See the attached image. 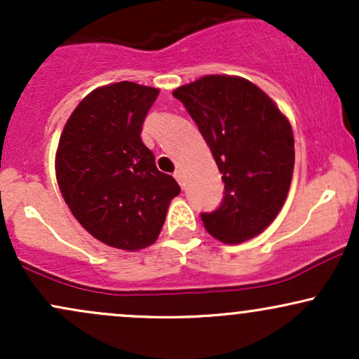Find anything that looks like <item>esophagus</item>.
Returning <instances> with one entry per match:
<instances>
[{"label": "esophagus", "instance_id": "esophagus-1", "mask_svg": "<svg viewBox=\"0 0 359 359\" xmlns=\"http://www.w3.org/2000/svg\"><path fill=\"white\" fill-rule=\"evenodd\" d=\"M174 177H175L177 182H179L180 185H184V175H182V172H180V170H175V172H174Z\"/></svg>", "mask_w": 359, "mask_h": 359}]
</instances>
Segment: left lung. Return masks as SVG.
I'll return each mask as SVG.
<instances>
[{
  "mask_svg": "<svg viewBox=\"0 0 359 359\" xmlns=\"http://www.w3.org/2000/svg\"><path fill=\"white\" fill-rule=\"evenodd\" d=\"M211 148L224 182L216 211L203 212L209 234L243 243L277 217L294 174V133L288 119L253 82L204 76L174 93Z\"/></svg>",
  "mask_w": 359,
  "mask_h": 359,
  "instance_id": "1",
  "label": "left lung"
}]
</instances>
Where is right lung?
I'll return each mask as SVG.
<instances>
[{
  "mask_svg": "<svg viewBox=\"0 0 359 359\" xmlns=\"http://www.w3.org/2000/svg\"><path fill=\"white\" fill-rule=\"evenodd\" d=\"M156 96L158 89L128 81L102 86L77 104L60 135L55 174L64 201L86 231L113 248L155 243L180 194L140 138Z\"/></svg>",
  "mask_w": 359,
  "mask_h": 359,
  "instance_id": "obj_1",
  "label": "right lung"
}]
</instances>
